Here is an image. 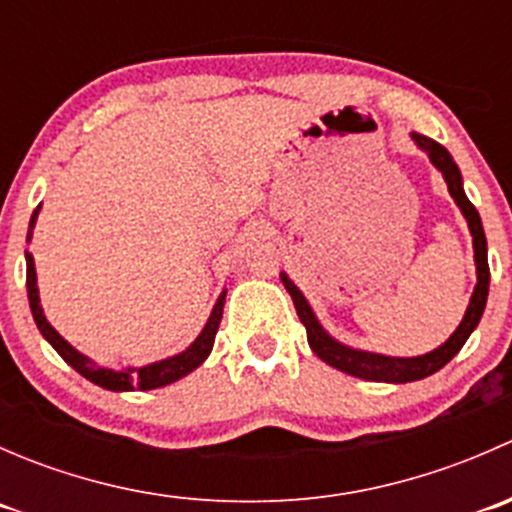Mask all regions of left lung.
<instances>
[{
    "instance_id": "obj_1",
    "label": "left lung",
    "mask_w": 512,
    "mask_h": 512,
    "mask_svg": "<svg viewBox=\"0 0 512 512\" xmlns=\"http://www.w3.org/2000/svg\"><path fill=\"white\" fill-rule=\"evenodd\" d=\"M411 141L426 153L428 160L441 170L443 180L448 185V193L456 200L458 210L466 218L468 230L473 237V260H476V287H473L471 299H468L466 314H463L461 324L456 327V332L441 344V347L431 349L426 354L418 356H386L376 352H364V349H354L342 344L339 339H334L327 329L322 327V322L314 314L312 304L307 302V297L302 294V289L294 285L287 277V272H280V280L292 297L294 309L299 314V322L307 329V342L312 347V352L322 361H327L334 369L344 371V374H352L356 379L364 381H384V384H409V381L426 379V376L436 374L438 369L448 364L458 352L463 349V344L468 342V337L473 334V329L478 327L480 317H483L485 302H488V287H490V270H488V242H485L483 223H480L478 210L473 208V203L468 200L466 190H463V175L458 170L456 160L451 153L436 143L433 138L421 136V133H411Z\"/></svg>"
}]
</instances>
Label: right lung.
<instances>
[{
    "instance_id": "obj_1",
    "label": "right lung",
    "mask_w": 512,
    "mask_h": 512,
    "mask_svg": "<svg viewBox=\"0 0 512 512\" xmlns=\"http://www.w3.org/2000/svg\"><path fill=\"white\" fill-rule=\"evenodd\" d=\"M39 208L32 213V220H29V232H27V242H32L34 237V225L36 218H39ZM27 257V294H29V307H32L34 314V322L39 327L41 337L56 349V354L71 366V369L79 371L84 379H89L91 384L101 386V389L108 391H151V389H160V386H168L173 381L183 379L188 376L190 371L198 369L205 359H208L210 352H213V344H215V334H218L220 327V319H223V307H225V294L227 289H223L215 302L213 312H210L208 322H205L203 332L195 337V342L190 347H185L180 354L168 356V359H160V361H151V364H143V366H101L96 364L94 359H89L86 354H81L79 349L71 347L59 332L49 324L46 319L44 307H41V299H39V285H36V267H34V255L32 252H24Z\"/></svg>"
}]
</instances>
